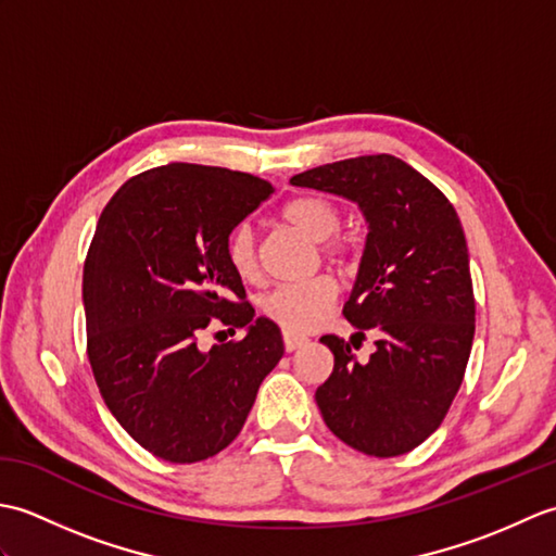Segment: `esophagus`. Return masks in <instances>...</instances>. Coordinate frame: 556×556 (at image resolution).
Returning <instances> with one entry per match:
<instances>
[{"label":"esophagus","mask_w":556,"mask_h":556,"mask_svg":"<svg viewBox=\"0 0 556 556\" xmlns=\"http://www.w3.org/2000/svg\"><path fill=\"white\" fill-rule=\"evenodd\" d=\"M303 344H308V339L305 337H299V334H285V349L287 351H296V349H301Z\"/></svg>","instance_id":"obj_1"}]
</instances>
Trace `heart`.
<instances>
[{"label":"heart","instance_id":"b5f03b06","mask_svg":"<svg viewBox=\"0 0 556 556\" xmlns=\"http://www.w3.org/2000/svg\"><path fill=\"white\" fill-rule=\"evenodd\" d=\"M281 219L299 229L311 241L320 243L323 255L329 263H344L349 245L337 239L341 227V210L325 195L305 193L289 200L281 207ZM227 257L236 275L245 281L257 279V251L255 236L248 224L236 227L227 239ZM337 301V285L332 277L320 275L299 285H281L263 299V313L289 334H305L320 325Z\"/></svg>","mask_w":556,"mask_h":556}]
</instances>
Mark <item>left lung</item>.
Here are the masks:
<instances>
[{
    "mask_svg": "<svg viewBox=\"0 0 556 556\" xmlns=\"http://www.w3.org/2000/svg\"><path fill=\"white\" fill-rule=\"evenodd\" d=\"M291 184L353 200L368 222L344 317L358 329L353 338L376 334V351L356 362L344 339L323 337L334 370L317 387V406L358 452L406 454L442 425L473 346V281L456 210L394 155L323 164Z\"/></svg>",
    "mask_w": 556,
    "mask_h": 556,
    "instance_id": "obj_1",
    "label": "left lung"
}]
</instances>
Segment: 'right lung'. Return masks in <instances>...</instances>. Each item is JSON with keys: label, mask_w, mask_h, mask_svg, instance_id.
Masks as SVG:
<instances>
[{"label": "right lung", "mask_w": 556, "mask_h": 556, "mask_svg": "<svg viewBox=\"0 0 556 556\" xmlns=\"http://www.w3.org/2000/svg\"><path fill=\"white\" fill-rule=\"evenodd\" d=\"M271 191L253 174L174 162L128 179L92 236L83 267L92 375L122 428L172 464L229 446L285 356L279 327L255 317L227 257L229 233ZM219 324L247 334L203 350L199 337Z\"/></svg>", "instance_id": "right-lung-1"}]
</instances>
